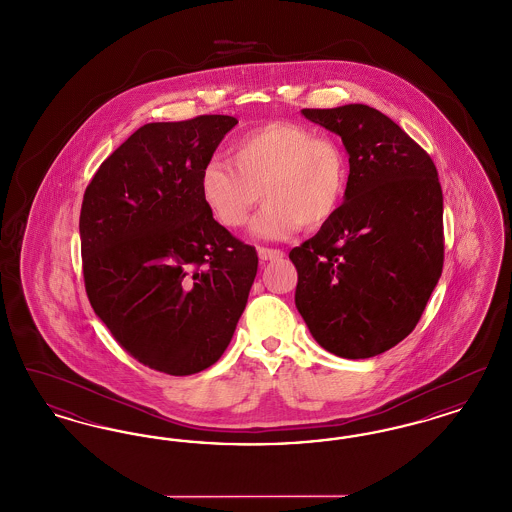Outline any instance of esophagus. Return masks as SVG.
Segmentation results:
<instances>
[{
  "label": "esophagus",
  "instance_id": "esophagus-1",
  "mask_svg": "<svg viewBox=\"0 0 512 512\" xmlns=\"http://www.w3.org/2000/svg\"><path fill=\"white\" fill-rule=\"evenodd\" d=\"M257 253H259V259H261V261H274V259H282V257H284V251H280V249H270V247H259Z\"/></svg>",
  "mask_w": 512,
  "mask_h": 512
}]
</instances>
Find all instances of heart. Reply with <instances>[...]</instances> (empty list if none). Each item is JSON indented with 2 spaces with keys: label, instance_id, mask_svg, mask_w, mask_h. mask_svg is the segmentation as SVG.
Returning <instances> with one entry per match:
<instances>
[{
  "label": "heart",
  "instance_id": "1",
  "mask_svg": "<svg viewBox=\"0 0 512 512\" xmlns=\"http://www.w3.org/2000/svg\"><path fill=\"white\" fill-rule=\"evenodd\" d=\"M232 161L213 159L199 174V194L226 228H242L261 201L253 224L261 238L278 240L299 226L317 230L332 219L349 186L343 147L305 124L272 121L232 144Z\"/></svg>",
  "mask_w": 512,
  "mask_h": 512
}]
</instances>
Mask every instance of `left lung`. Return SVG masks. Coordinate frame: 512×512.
I'll list each match as a JSON object with an SVG mask.
<instances>
[{"label":"left lung","instance_id":"left-lung-1","mask_svg":"<svg viewBox=\"0 0 512 512\" xmlns=\"http://www.w3.org/2000/svg\"><path fill=\"white\" fill-rule=\"evenodd\" d=\"M338 134L349 186L338 213L290 251L295 307L326 351L368 359L405 340L443 268V195L430 155L378 109H303Z\"/></svg>","mask_w":512,"mask_h":512}]
</instances>
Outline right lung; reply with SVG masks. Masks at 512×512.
Wrapping results in <instances>:
<instances>
[{"instance_id": "obj_1", "label": "right lung", "mask_w": 512, "mask_h": 512, "mask_svg": "<svg viewBox=\"0 0 512 512\" xmlns=\"http://www.w3.org/2000/svg\"><path fill=\"white\" fill-rule=\"evenodd\" d=\"M238 124L149 122L94 174L80 211L88 299L142 365L188 376L215 365L257 274L255 247L213 219L199 174Z\"/></svg>"}]
</instances>
